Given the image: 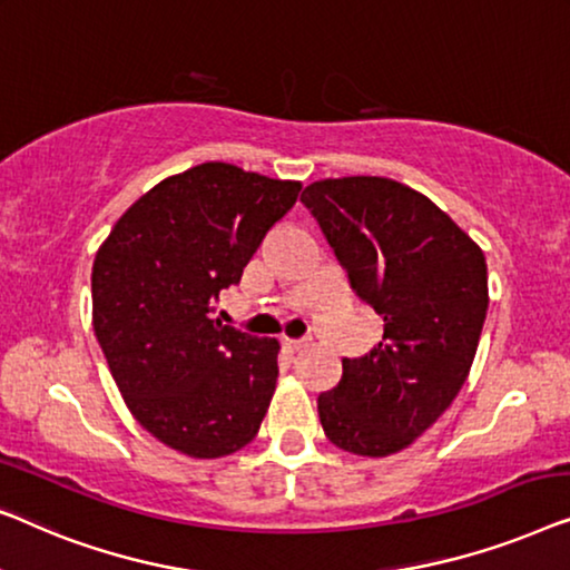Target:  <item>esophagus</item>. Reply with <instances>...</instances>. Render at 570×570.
<instances>
[{
  "label": "esophagus",
  "instance_id": "1",
  "mask_svg": "<svg viewBox=\"0 0 570 570\" xmlns=\"http://www.w3.org/2000/svg\"><path fill=\"white\" fill-rule=\"evenodd\" d=\"M304 346H309L307 338H284V348L286 351H302Z\"/></svg>",
  "mask_w": 570,
  "mask_h": 570
}]
</instances>
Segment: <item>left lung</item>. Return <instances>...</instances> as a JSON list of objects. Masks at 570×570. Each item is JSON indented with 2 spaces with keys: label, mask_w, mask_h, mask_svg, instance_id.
I'll list each match as a JSON object with an SVG mask.
<instances>
[{
  "label": "left lung",
  "mask_w": 570,
  "mask_h": 570,
  "mask_svg": "<svg viewBox=\"0 0 570 570\" xmlns=\"http://www.w3.org/2000/svg\"><path fill=\"white\" fill-rule=\"evenodd\" d=\"M302 204L358 299L384 320L374 348L343 358L338 384L320 392V423L343 452L397 454L468 380L488 312L485 255L431 198L392 178L315 180Z\"/></svg>",
  "instance_id": "left-lung-1"
}]
</instances>
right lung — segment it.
Segmentation results:
<instances>
[{
  "label": "right lung",
  "instance_id": "add662e5",
  "mask_svg": "<svg viewBox=\"0 0 570 570\" xmlns=\"http://www.w3.org/2000/svg\"><path fill=\"white\" fill-rule=\"evenodd\" d=\"M302 183L204 163L170 175L114 224L92 263V327L124 403L175 452L250 444L278 376L276 338L212 320Z\"/></svg>",
  "mask_w": 570,
  "mask_h": 570
}]
</instances>
